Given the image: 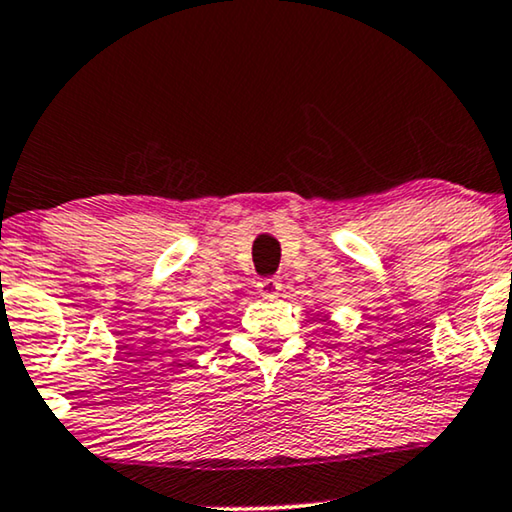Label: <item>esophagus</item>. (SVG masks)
Segmentation results:
<instances>
[{
	"label": "esophagus",
	"mask_w": 512,
	"mask_h": 512,
	"mask_svg": "<svg viewBox=\"0 0 512 512\" xmlns=\"http://www.w3.org/2000/svg\"><path fill=\"white\" fill-rule=\"evenodd\" d=\"M279 291H282V282H279L277 277H268V279H261V282L256 284V293L261 298H277Z\"/></svg>",
	"instance_id": "34e87169"
}]
</instances>
